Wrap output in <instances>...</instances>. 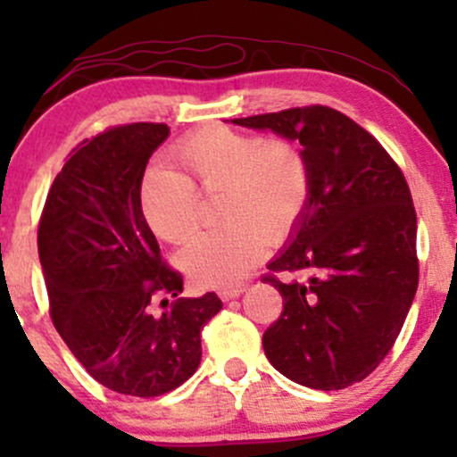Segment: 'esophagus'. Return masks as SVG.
Returning <instances> with one entry per match:
<instances>
[{"label":"esophagus","mask_w":457,"mask_h":457,"mask_svg":"<svg viewBox=\"0 0 457 457\" xmlns=\"http://www.w3.org/2000/svg\"><path fill=\"white\" fill-rule=\"evenodd\" d=\"M245 292V286H228V287H219V298L221 301H232V298H238Z\"/></svg>","instance_id":"1"}]
</instances>
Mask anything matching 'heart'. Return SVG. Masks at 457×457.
<instances>
[{
	"label": "heart",
	"mask_w": 457,
	"mask_h": 457,
	"mask_svg": "<svg viewBox=\"0 0 457 457\" xmlns=\"http://www.w3.org/2000/svg\"><path fill=\"white\" fill-rule=\"evenodd\" d=\"M182 174L150 170L139 187L141 217L162 240L182 243L195 232L199 197H217L223 223L195 236L178 255L199 286H232L253 269L270 243L301 223L312 193L309 161L295 141L262 139L228 127H206L174 148Z\"/></svg>",
	"instance_id": "heart-1"
}]
</instances>
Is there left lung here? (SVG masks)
I'll list each match as a JSON object with an SVG mask.
<instances>
[{
  "instance_id": "left-lung-1",
  "label": "left lung",
  "mask_w": 457,
  "mask_h": 457,
  "mask_svg": "<svg viewBox=\"0 0 457 457\" xmlns=\"http://www.w3.org/2000/svg\"><path fill=\"white\" fill-rule=\"evenodd\" d=\"M232 122L298 139L312 171L305 214L262 277L283 298L262 337L266 359L309 389H345L389 354L417 292L406 178L378 139L337 109L312 104ZM277 271L310 279L281 280Z\"/></svg>"
}]
</instances>
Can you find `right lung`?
Returning a JSON list of instances; mask_svg holds the SVG:
<instances>
[{"label":"right lung","instance_id":"right-lung-1","mask_svg":"<svg viewBox=\"0 0 457 457\" xmlns=\"http://www.w3.org/2000/svg\"><path fill=\"white\" fill-rule=\"evenodd\" d=\"M167 124H122L83 139L55 176L38 223L49 312L87 374L122 395L156 397L195 374L214 292L180 298L141 217L145 165Z\"/></svg>","mask_w":457,"mask_h":457}]
</instances>
